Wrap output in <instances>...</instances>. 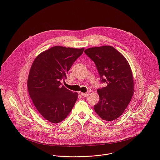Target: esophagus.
Masks as SVG:
<instances>
[{"label":"esophagus","instance_id":"esophagus-1","mask_svg":"<svg viewBox=\"0 0 160 160\" xmlns=\"http://www.w3.org/2000/svg\"><path fill=\"white\" fill-rule=\"evenodd\" d=\"M80 94H81L82 97H87L88 96V95H89V93H88V92H87V93H82V92H80Z\"/></svg>","mask_w":160,"mask_h":160}]
</instances>
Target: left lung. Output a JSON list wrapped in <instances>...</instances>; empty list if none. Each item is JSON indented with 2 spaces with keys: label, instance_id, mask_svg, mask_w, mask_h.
Returning <instances> with one entry per match:
<instances>
[{
  "label": "left lung",
  "instance_id": "1",
  "mask_svg": "<svg viewBox=\"0 0 160 160\" xmlns=\"http://www.w3.org/2000/svg\"><path fill=\"white\" fill-rule=\"evenodd\" d=\"M100 74L105 88L97 89L99 102L94 105L96 113L101 118L112 121L123 113L134 93L132 71L125 57L110 46L92 47L85 50Z\"/></svg>",
  "mask_w": 160,
  "mask_h": 160
}]
</instances>
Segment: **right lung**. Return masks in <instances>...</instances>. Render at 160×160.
<instances>
[{"label":"right lung","mask_w":160,"mask_h":160,"mask_svg":"<svg viewBox=\"0 0 160 160\" xmlns=\"http://www.w3.org/2000/svg\"><path fill=\"white\" fill-rule=\"evenodd\" d=\"M84 50L55 46L41 53L32 64L29 94L39 113L50 122L64 120L78 99V93L61 86L60 81L67 79V73Z\"/></svg>","instance_id":"add662e5"}]
</instances>
